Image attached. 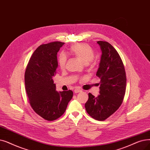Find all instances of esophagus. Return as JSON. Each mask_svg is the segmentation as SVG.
Wrapping results in <instances>:
<instances>
[{
	"instance_id": "esophagus-1",
	"label": "esophagus",
	"mask_w": 150,
	"mask_h": 150,
	"mask_svg": "<svg viewBox=\"0 0 150 150\" xmlns=\"http://www.w3.org/2000/svg\"><path fill=\"white\" fill-rule=\"evenodd\" d=\"M81 91H81V89L76 88V89L74 90V93H75V94H76V93H80V92H81Z\"/></svg>"
}]
</instances>
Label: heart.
<instances>
[{"mask_svg":"<svg viewBox=\"0 0 150 150\" xmlns=\"http://www.w3.org/2000/svg\"><path fill=\"white\" fill-rule=\"evenodd\" d=\"M70 52L75 56L87 64L89 62H93L94 56L93 49L86 43H75L71 45L70 48ZM67 62V57L64 54H61L58 58V64L61 69H64Z\"/></svg>","mask_w":150,"mask_h":150,"instance_id":"1","label":"heart"}]
</instances>
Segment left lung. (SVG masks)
Returning a JSON list of instances; mask_svg holds the SVG:
<instances>
[{"instance_id": "left-lung-1", "label": "left lung", "mask_w": 150, "mask_h": 150, "mask_svg": "<svg viewBox=\"0 0 150 150\" xmlns=\"http://www.w3.org/2000/svg\"><path fill=\"white\" fill-rule=\"evenodd\" d=\"M102 51L99 67L96 73L100 79V94L89 93L85 103L87 113L98 121H104L121 106L126 92V75L119 54L111 44L98 41Z\"/></svg>"}]
</instances>
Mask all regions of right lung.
I'll list each match as a JSON object with an SVG mask.
<instances>
[{
  "label": "right lung",
  "instance_id": "right-lung-1",
  "mask_svg": "<svg viewBox=\"0 0 150 150\" xmlns=\"http://www.w3.org/2000/svg\"><path fill=\"white\" fill-rule=\"evenodd\" d=\"M64 44L54 42L39 46L29 61L24 75L25 88L31 107L47 121L59 118L73 97L72 91L57 92L53 77L58 66L57 54Z\"/></svg>",
  "mask_w": 150,
  "mask_h": 150
}]
</instances>
